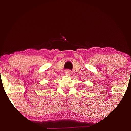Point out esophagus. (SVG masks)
Returning a JSON list of instances; mask_svg holds the SVG:
<instances>
[{"mask_svg": "<svg viewBox=\"0 0 131 131\" xmlns=\"http://www.w3.org/2000/svg\"><path fill=\"white\" fill-rule=\"evenodd\" d=\"M66 74L67 76H70L71 74V72L70 70H67L66 72Z\"/></svg>", "mask_w": 131, "mask_h": 131, "instance_id": "1", "label": "esophagus"}]
</instances>
